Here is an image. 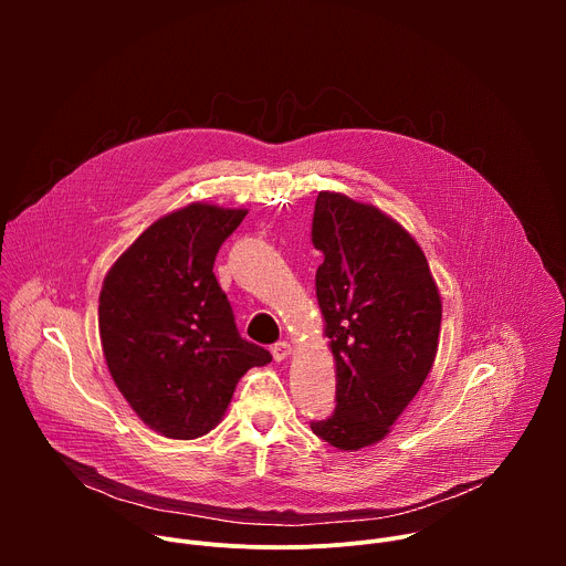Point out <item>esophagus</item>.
Listing matches in <instances>:
<instances>
[{"instance_id": "esophagus-1", "label": "esophagus", "mask_w": 566, "mask_h": 566, "mask_svg": "<svg viewBox=\"0 0 566 566\" xmlns=\"http://www.w3.org/2000/svg\"><path fill=\"white\" fill-rule=\"evenodd\" d=\"M271 352H273V358L280 363V360H286V358L291 356V352H293V349H291V345H289V343H284V340H282V343H275Z\"/></svg>"}]
</instances>
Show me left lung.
Wrapping results in <instances>:
<instances>
[{"label":"left lung","mask_w":566,"mask_h":566,"mask_svg":"<svg viewBox=\"0 0 566 566\" xmlns=\"http://www.w3.org/2000/svg\"><path fill=\"white\" fill-rule=\"evenodd\" d=\"M325 255L315 295L336 360V410L311 430L338 450L378 443L428 378L441 297L415 237L369 203L319 192L311 226Z\"/></svg>","instance_id":"left-lung-1"}]
</instances>
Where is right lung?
Here are the masks:
<instances>
[{"label":"right lung","instance_id":"obj_1","mask_svg":"<svg viewBox=\"0 0 566 566\" xmlns=\"http://www.w3.org/2000/svg\"><path fill=\"white\" fill-rule=\"evenodd\" d=\"M249 210L190 203L154 221L109 269L98 327L109 374L140 417L168 439L208 434L232 391L271 354L237 332L212 266Z\"/></svg>","mask_w":566,"mask_h":566}]
</instances>
